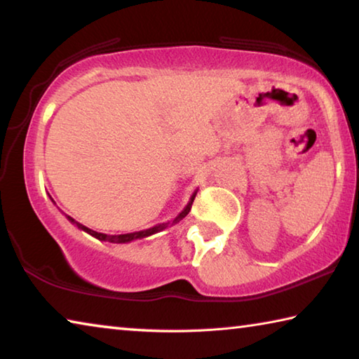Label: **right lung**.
Wrapping results in <instances>:
<instances>
[{"mask_svg":"<svg viewBox=\"0 0 359 359\" xmlns=\"http://www.w3.org/2000/svg\"><path fill=\"white\" fill-rule=\"evenodd\" d=\"M196 193L198 191H194L193 194H191V198H190V201H188V204L185 205L184 208V210L180 212V214L174 218L172 222H168V223H158V224H155V226H151V228H149V229H142V231H136V233H126V234H102V233H98V231H93V229H90V228H87V226H83L82 223H79V222H76L74 218L72 217H69V215H66V218H68V220L72 223V224H76V226L79 228V229H82V231H85V233H88L90 236H93V238H96V239H100V241H104V242H112V244H128V242H133V241H136V239H144V238H149V236H151V234H156V233H160V231H163V229H166L168 226H172V224H175V223H179L182 218L184 217H187L188 215V212H190V209H191V204H193V201H194V196H196ZM52 199V198H50ZM53 201V199H52Z\"/></svg>","mask_w":359,"mask_h":359,"instance_id":"1","label":"right lung"}]
</instances>
